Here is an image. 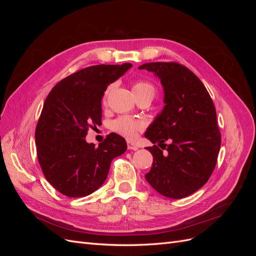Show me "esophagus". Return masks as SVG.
Returning a JSON list of instances; mask_svg holds the SVG:
<instances>
[{"label":"esophagus","instance_id":"1","mask_svg":"<svg viewBox=\"0 0 256 256\" xmlns=\"http://www.w3.org/2000/svg\"><path fill=\"white\" fill-rule=\"evenodd\" d=\"M127 148H128V150H138V147L136 144H134V143L127 142Z\"/></svg>","mask_w":256,"mask_h":256}]
</instances>
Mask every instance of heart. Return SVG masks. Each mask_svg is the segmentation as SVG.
Wrapping results in <instances>:
<instances>
[{"mask_svg": "<svg viewBox=\"0 0 256 256\" xmlns=\"http://www.w3.org/2000/svg\"><path fill=\"white\" fill-rule=\"evenodd\" d=\"M113 88H114V85L110 84L109 86L106 88V90H104V102H106V99L111 94ZM132 90H134V92L136 96V98L140 96H143V95H147V94L152 95V97L154 95V86L152 83H150L148 81H145V80H136L134 83ZM110 127H111V130H113L114 132L128 138V140H134L138 134L144 130L145 124L141 120L129 118V116H120V118H115L111 122Z\"/></svg>", "mask_w": 256, "mask_h": 256, "instance_id": "obj_1", "label": "heart"}]
</instances>
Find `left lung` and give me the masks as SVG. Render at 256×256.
Listing matches in <instances>:
<instances>
[{
  "mask_svg": "<svg viewBox=\"0 0 256 256\" xmlns=\"http://www.w3.org/2000/svg\"><path fill=\"white\" fill-rule=\"evenodd\" d=\"M164 85V111L147 129L154 161L146 180L160 194L182 198L207 182L216 164L221 134L216 108L205 85L176 62L147 63ZM168 140V144H164Z\"/></svg>",
  "mask_w": 256,
  "mask_h": 256,
  "instance_id": "8db88e82",
  "label": "left lung"
}]
</instances>
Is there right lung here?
<instances>
[{
  "label": "right lung",
  "mask_w": 256,
  "mask_h": 256,
  "mask_svg": "<svg viewBox=\"0 0 256 256\" xmlns=\"http://www.w3.org/2000/svg\"><path fill=\"white\" fill-rule=\"evenodd\" d=\"M131 67L95 65L69 74L50 90L35 130L37 158L44 176L68 198H83L106 180L111 162L127 150L125 138L108 134L98 147L85 141L102 125V99L108 85Z\"/></svg>",
  "instance_id": "obj_1"
}]
</instances>
